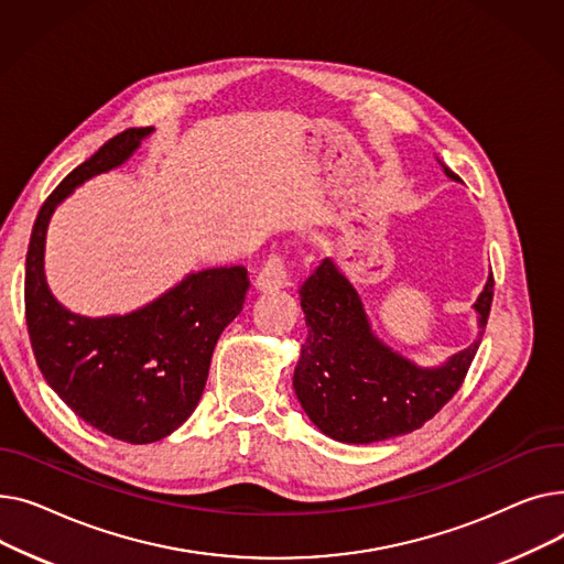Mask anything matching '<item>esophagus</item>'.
<instances>
[{"mask_svg":"<svg viewBox=\"0 0 564 564\" xmlns=\"http://www.w3.org/2000/svg\"><path fill=\"white\" fill-rule=\"evenodd\" d=\"M290 285V267L283 256H270L256 276L258 290H279Z\"/></svg>","mask_w":564,"mask_h":564,"instance_id":"34e87169","label":"esophagus"}]
</instances>
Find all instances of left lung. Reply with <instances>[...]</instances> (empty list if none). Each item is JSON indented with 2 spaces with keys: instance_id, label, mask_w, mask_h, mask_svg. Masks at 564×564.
I'll return each instance as SVG.
<instances>
[{
  "instance_id": "left-lung-1",
  "label": "left lung",
  "mask_w": 564,
  "mask_h": 564,
  "mask_svg": "<svg viewBox=\"0 0 564 564\" xmlns=\"http://www.w3.org/2000/svg\"><path fill=\"white\" fill-rule=\"evenodd\" d=\"M443 173L459 181L448 166ZM300 297L308 338L292 387L302 409L334 441L375 443L423 427L457 393L487 327L494 276L473 304L478 338L436 368L416 366L377 338L359 292L332 258L317 264Z\"/></svg>"
}]
</instances>
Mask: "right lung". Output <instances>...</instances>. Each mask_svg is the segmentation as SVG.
Segmentation results:
<instances>
[{
	"label": "right lung",
	"mask_w": 564,
	"mask_h": 564,
	"mask_svg": "<svg viewBox=\"0 0 564 564\" xmlns=\"http://www.w3.org/2000/svg\"><path fill=\"white\" fill-rule=\"evenodd\" d=\"M155 128H130L79 164L43 203L26 251L24 313L36 364L84 423L126 443H153L181 427L196 409L213 351L240 315L247 270L213 267L187 274L162 297L126 315L70 313L47 288L45 232L58 203L88 177L132 158Z\"/></svg>",
	"instance_id": "right-lung-1"
}]
</instances>
